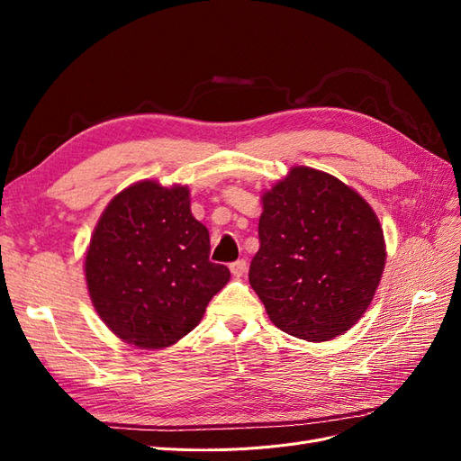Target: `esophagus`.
I'll return each instance as SVG.
<instances>
[{"instance_id": "1", "label": "esophagus", "mask_w": 461, "mask_h": 461, "mask_svg": "<svg viewBox=\"0 0 461 461\" xmlns=\"http://www.w3.org/2000/svg\"><path fill=\"white\" fill-rule=\"evenodd\" d=\"M246 267H248L246 259H239V261L230 263V273H232L234 276H242V275L246 273Z\"/></svg>"}]
</instances>
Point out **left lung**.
Masks as SVG:
<instances>
[{
    "label": "left lung",
    "mask_w": 461,
    "mask_h": 461,
    "mask_svg": "<svg viewBox=\"0 0 461 461\" xmlns=\"http://www.w3.org/2000/svg\"><path fill=\"white\" fill-rule=\"evenodd\" d=\"M261 203L259 249L248 276L269 319L308 342L350 330L386 263L373 207L337 176L303 165L263 192Z\"/></svg>",
    "instance_id": "left-lung-1"
}]
</instances>
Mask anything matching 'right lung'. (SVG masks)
Wrapping results in <instances>:
<instances>
[{
	"mask_svg": "<svg viewBox=\"0 0 461 461\" xmlns=\"http://www.w3.org/2000/svg\"><path fill=\"white\" fill-rule=\"evenodd\" d=\"M94 310L122 342L161 350L196 329L229 283L209 261V230L190 212L185 185L138 180L107 203L85 256Z\"/></svg>",
	"mask_w": 461,
	"mask_h": 461,
	"instance_id": "right-lung-1",
	"label": "right lung"
}]
</instances>
